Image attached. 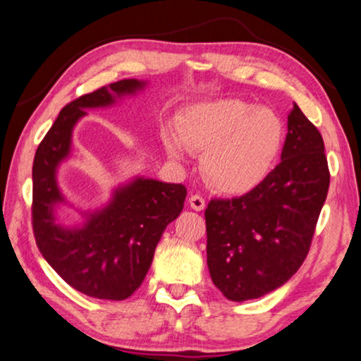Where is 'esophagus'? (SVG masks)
<instances>
[{
  "instance_id": "obj_1",
  "label": "esophagus",
  "mask_w": 361,
  "mask_h": 361,
  "mask_svg": "<svg viewBox=\"0 0 361 361\" xmlns=\"http://www.w3.org/2000/svg\"><path fill=\"white\" fill-rule=\"evenodd\" d=\"M188 204H190V208L195 211H203L206 202L203 197H200V195H192V197L188 198Z\"/></svg>"
}]
</instances>
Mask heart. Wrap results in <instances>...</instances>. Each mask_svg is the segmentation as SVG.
<instances>
[{
  "instance_id": "heart-1",
  "label": "heart",
  "mask_w": 361,
  "mask_h": 361,
  "mask_svg": "<svg viewBox=\"0 0 361 361\" xmlns=\"http://www.w3.org/2000/svg\"><path fill=\"white\" fill-rule=\"evenodd\" d=\"M164 131L163 145L174 161L185 150L203 153L200 171L214 190L243 195L261 185L279 161L285 125L276 111L240 99H219L187 107Z\"/></svg>"
}]
</instances>
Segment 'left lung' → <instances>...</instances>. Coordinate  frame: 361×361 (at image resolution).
I'll return each mask as SVG.
<instances>
[{
	"label": "left lung",
	"mask_w": 361,
	"mask_h": 361,
	"mask_svg": "<svg viewBox=\"0 0 361 361\" xmlns=\"http://www.w3.org/2000/svg\"><path fill=\"white\" fill-rule=\"evenodd\" d=\"M329 187L324 144L294 104L281 161L240 198L211 200L204 211L211 280L230 300L257 299L296 274Z\"/></svg>",
	"instance_id": "obj_1"
}]
</instances>
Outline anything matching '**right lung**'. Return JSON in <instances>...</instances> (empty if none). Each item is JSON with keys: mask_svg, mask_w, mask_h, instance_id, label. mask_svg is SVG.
I'll list each match as a JSON object with an SVG mask.
<instances>
[{"mask_svg": "<svg viewBox=\"0 0 361 361\" xmlns=\"http://www.w3.org/2000/svg\"><path fill=\"white\" fill-rule=\"evenodd\" d=\"M145 86L147 81L121 80L65 105L35 153V240L62 280L91 298L131 296L150 269L164 228L184 208L187 188L182 184L134 177L118 185L102 208L80 211V226L57 222V206H72L59 187L57 169L72 153L75 125L87 109L111 107Z\"/></svg>", "mask_w": 361, "mask_h": 361, "instance_id": "obj_1", "label": "right lung"}]
</instances>
